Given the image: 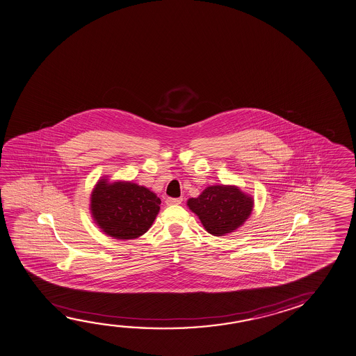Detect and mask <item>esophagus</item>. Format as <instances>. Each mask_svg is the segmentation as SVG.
I'll return each instance as SVG.
<instances>
[{
    "label": "esophagus",
    "instance_id": "esophagus-1",
    "mask_svg": "<svg viewBox=\"0 0 356 356\" xmlns=\"http://www.w3.org/2000/svg\"><path fill=\"white\" fill-rule=\"evenodd\" d=\"M182 202V198H168L165 203L168 204V206H172V204H180Z\"/></svg>",
    "mask_w": 356,
    "mask_h": 356
}]
</instances>
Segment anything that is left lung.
<instances>
[{"label":"left lung","mask_w":356,"mask_h":356,"mask_svg":"<svg viewBox=\"0 0 356 356\" xmlns=\"http://www.w3.org/2000/svg\"><path fill=\"white\" fill-rule=\"evenodd\" d=\"M187 207L209 234L223 236L241 228L252 216L254 198L236 185H213L198 197L188 198Z\"/></svg>","instance_id":"8db88e82"}]
</instances>
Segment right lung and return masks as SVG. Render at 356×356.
<instances>
[{
  "instance_id": "right-lung-1",
  "label": "right lung",
  "mask_w": 356,
  "mask_h": 356,
  "mask_svg": "<svg viewBox=\"0 0 356 356\" xmlns=\"http://www.w3.org/2000/svg\"><path fill=\"white\" fill-rule=\"evenodd\" d=\"M160 198L131 181L111 182L101 177L90 197L93 222L104 234L118 241L136 239L148 232L160 211Z\"/></svg>"
}]
</instances>
